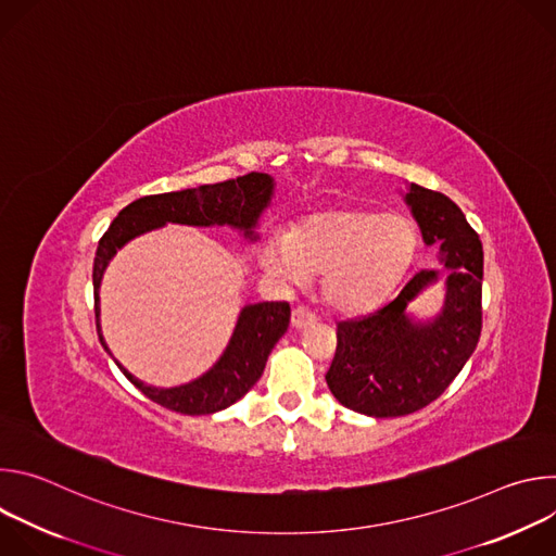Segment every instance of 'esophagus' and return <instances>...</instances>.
I'll return each instance as SVG.
<instances>
[{
	"label": "esophagus",
	"mask_w": 556,
	"mask_h": 556,
	"mask_svg": "<svg viewBox=\"0 0 556 556\" xmlns=\"http://www.w3.org/2000/svg\"><path fill=\"white\" fill-rule=\"evenodd\" d=\"M290 321H292V328L303 330V328H307V326H312L316 321V316L309 309H305V307H294Z\"/></svg>",
	"instance_id": "1"
}]
</instances>
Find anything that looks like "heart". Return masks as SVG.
<instances>
[{"mask_svg":"<svg viewBox=\"0 0 556 556\" xmlns=\"http://www.w3.org/2000/svg\"><path fill=\"white\" fill-rule=\"evenodd\" d=\"M418 251L416 224L399 213L334 208L301 219L292 232L273 230L264 268L286 281L321 275V294L339 312H365L401 283Z\"/></svg>","mask_w":556,"mask_h":556,"instance_id":"heart-1","label":"heart"}]
</instances>
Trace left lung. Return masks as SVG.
Instances as JSON below:
<instances>
[{
  "mask_svg": "<svg viewBox=\"0 0 556 556\" xmlns=\"http://www.w3.org/2000/svg\"><path fill=\"white\" fill-rule=\"evenodd\" d=\"M427 247H440L448 270L442 309L416 321L407 305L440 273L425 268L387 305L337 324V354L326 374L334 399L371 418L414 414L451 384L478 348L482 332L484 253L478 232L444 193L409 185L405 193Z\"/></svg>",
  "mask_w": 556,
  "mask_h": 556,
  "instance_id": "1",
  "label": "left lung"
}]
</instances>
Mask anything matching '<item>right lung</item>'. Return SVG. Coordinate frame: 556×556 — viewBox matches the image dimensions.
<instances>
[{
	"mask_svg": "<svg viewBox=\"0 0 556 556\" xmlns=\"http://www.w3.org/2000/svg\"><path fill=\"white\" fill-rule=\"evenodd\" d=\"M275 191V180L268 174H247L235 180L204 185L198 189L172 191L144 195L136 202L127 204L118 217L110 224L105 235L101 237L97 257H94V312H97V332L101 345L112 356L103 334H101V299L99 288L103 273L110 260L116 255L134 237L161 228L167 222L189 224V226H230L242 230L247 240L257 242L260 235L255 226L260 215L270 204ZM290 324V305L286 301H264L244 305L232 337L217 358V363L202 374L200 378L180 384V387H151L129 374L118 361V369L127 376V380L138 387L149 401L157 403L165 409L185 416H204L215 414L242 399L244 393L260 380L264 374L268 354L277 345V341L286 334Z\"/></svg>",
	"mask_w": 556,
	"mask_h": 556,
	"instance_id": "1",
	"label": "right lung"
}]
</instances>
